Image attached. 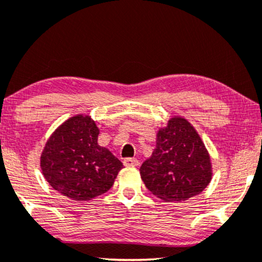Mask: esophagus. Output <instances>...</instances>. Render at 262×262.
Here are the masks:
<instances>
[{
    "instance_id": "1",
    "label": "esophagus",
    "mask_w": 262,
    "mask_h": 262,
    "mask_svg": "<svg viewBox=\"0 0 262 262\" xmlns=\"http://www.w3.org/2000/svg\"><path fill=\"white\" fill-rule=\"evenodd\" d=\"M123 164L125 165V167H138L139 165V161L137 160V158H124L123 161Z\"/></svg>"
}]
</instances>
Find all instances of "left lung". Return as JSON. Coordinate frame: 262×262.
<instances>
[{"label":"left lung","mask_w":262,"mask_h":262,"mask_svg":"<svg viewBox=\"0 0 262 262\" xmlns=\"http://www.w3.org/2000/svg\"><path fill=\"white\" fill-rule=\"evenodd\" d=\"M145 186L164 202L200 194L213 177L209 152L186 118L171 117L157 132L156 148L140 167Z\"/></svg>","instance_id":"obj_1"}]
</instances>
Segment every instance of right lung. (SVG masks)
Returning <instances> with one entry per match:
<instances>
[{"label":"right lung","instance_id":"right-lung-1","mask_svg":"<svg viewBox=\"0 0 262 262\" xmlns=\"http://www.w3.org/2000/svg\"><path fill=\"white\" fill-rule=\"evenodd\" d=\"M99 128L88 115H76L53 132L39 165L48 184L72 201H89L107 192L122 162L98 144Z\"/></svg>","mask_w":262,"mask_h":262}]
</instances>
